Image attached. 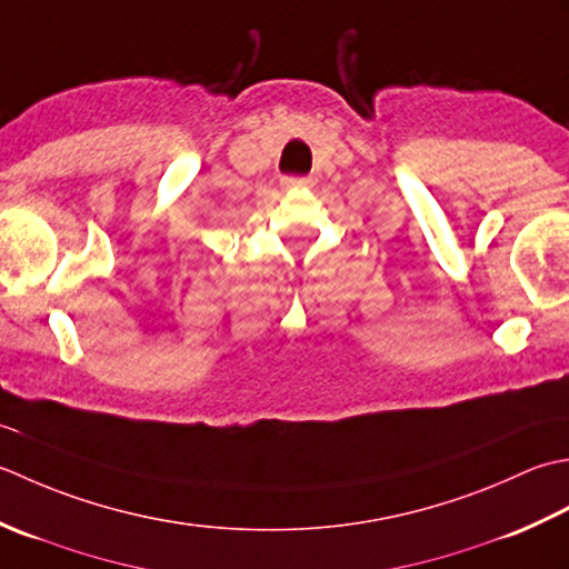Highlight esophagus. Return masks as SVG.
I'll use <instances>...</instances> for the list:
<instances>
[{
  "instance_id": "obj_1",
  "label": "esophagus",
  "mask_w": 569,
  "mask_h": 569,
  "mask_svg": "<svg viewBox=\"0 0 569 569\" xmlns=\"http://www.w3.org/2000/svg\"><path fill=\"white\" fill-rule=\"evenodd\" d=\"M282 187H284V189L309 187V179H307V177H284V179H282Z\"/></svg>"
}]
</instances>
